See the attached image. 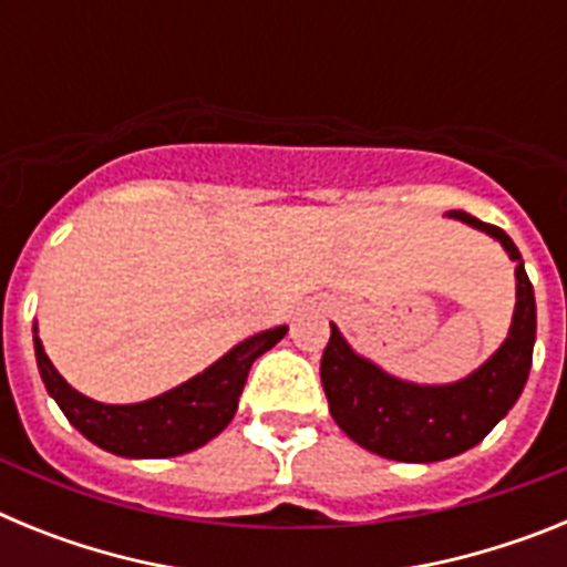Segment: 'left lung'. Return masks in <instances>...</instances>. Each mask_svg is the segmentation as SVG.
<instances>
[{
  "label": "left lung",
  "mask_w": 567,
  "mask_h": 567,
  "mask_svg": "<svg viewBox=\"0 0 567 567\" xmlns=\"http://www.w3.org/2000/svg\"><path fill=\"white\" fill-rule=\"evenodd\" d=\"M449 218L497 238L517 260V307L511 332L477 372L449 385H417L385 374L360 358L332 323L320 358V383L334 423L358 445L400 463H437L468 452L508 414L523 394L537 340V303L514 240L494 224L452 209Z\"/></svg>",
  "instance_id": "obj_1"
}]
</instances>
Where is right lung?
Masks as SVG:
<instances>
[{"label":"right lung","mask_w":567,"mask_h":567,"mask_svg":"<svg viewBox=\"0 0 567 567\" xmlns=\"http://www.w3.org/2000/svg\"><path fill=\"white\" fill-rule=\"evenodd\" d=\"M284 334H287V327L252 334L187 383L175 385L153 400L130 405H107L79 394L53 369L42 349V340L33 338V346H37V363L44 389L56 400L64 417L104 452L147 460L178 457L218 437L238 412V398L252 363Z\"/></svg>","instance_id":"1"}]
</instances>
